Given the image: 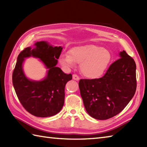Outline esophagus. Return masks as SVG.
I'll return each mask as SVG.
<instances>
[{
	"mask_svg": "<svg viewBox=\"0 0 147 147\" xmlns=\"http://www.w3.org/2000/svg\"><path fill=\"white\" fill-rule=\"evenodd\" d=\"M73 79L76 80V81H79L80 80V77L76 75V74H73Z\"/></svg>",
	"mask_w": 147,
	"mask_h": 147,
	"instance_id": "1",
	"label": "esophagus"
}]
</instances>
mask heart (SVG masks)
Instances as JSON below:
<instances>
[{
	"label": "heart",
	"mask_w": 147,
	"mask_h": 147,
	"mask_svg": "<svg viewBox=\"0 0 147 147\" xmlns=\"http://www.w3.org/2000/svg\"><path fill=\"white\" fill-rule=\"evenodd\" d=\"M62 65L72 67L76 64H80V70L84 76L89 78H96L104 73L111 61L109 51L95 45L76 47L69 51V54H62L59 59Z\"/></svg>",
	"instance_id": "obj_1"
}]
</instances>
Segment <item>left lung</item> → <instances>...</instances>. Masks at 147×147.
Wrapping results in <instances>:
<instances>
[{
    "mask_svg": "<svg viewBox=\"0 0 147 147\" xmlns=\"http://www.w3.org/2000/svg\"><path fill=\"white\" fill-rule=\"evenodd\" d=\"M119 55L102 77L79 82L86 111L96 119H108L120 113L135 93V62L124 51Z\"/></svg>",
    "mask_w": 147,
    "mask_h": 147,
    "instance_id": "obj_1",
    "label": "left lung"
}]
</instances>
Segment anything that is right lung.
Segmentation results:
<instances>
[{"instance_id": "1", "label": "right lung", "mask_w": 147, "mask_h": 147, "mask_svg": "<svg viewBox=\"0 0 147 147\" xmlns=\"http://www.w3.org/2000/svg\"><path fill=\"white\" fill-rule=\"evenodd\" d=\"M35 47L25 48L19 54L12 73V83L18 98L25 110L35 116L51 117L61 111L64 103L65 84L72 74L56 67L61 47H52L46 42H37ZM39 58L49 69L46 78L31 81L24 75L22 64L26 57Z\"/></svg>"}]
</instances>
